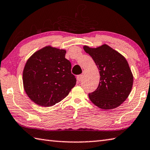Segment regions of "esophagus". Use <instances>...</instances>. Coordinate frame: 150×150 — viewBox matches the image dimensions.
Here are the masks:
<instances>
[{
  "instance_id": "34e87169",
  "label": "esophagus",
  "mask_w": 150,
  "mask_h": 150,
  "mask_svg": "<svg viewBox=\"0 0 150 150\" xmlns=\"http://www.w3.org/2000/svg\"><path fill=\"white\" fill-rule=\"evenodd\" d=\"M82 77H83V75H77V79L78 82H80V81L82 79Z\"/></svg>"
}]
</instances>
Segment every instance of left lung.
I'll list each match as a JSON object with an SVG mask.
<instances>
[{
    "label": "left lung",
    "instance_id": "8db88e82",
    "mask_svg": "<svg viewBox=\"0 0 150 150\" xmlns=\"http://www.w3.org/2000/svg\"><path fill=\"white\" fill-rule=\"evenodd\" d=\"M84 50L100 70L98 86L88 94L90 100L103 110L118 107L129 96L133 84V76L126 59L107 45L96 48L84 46Z\"/></svg>",
    "mask_w": 150,
    "mask_h": 150
}]
</instances>
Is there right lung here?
Listing matches in <instances>:
<instances>
[{
  "label": "right lung",
  "mask_w": 150,
  "mask_h": 150,
  "mask_svg": "<svg viewBox=\"0 0 150 150\" xmlns=\"http://www.w3.org/2000/svg\"><path fill=\"white\" fill-rule=\"evenodd\" d=\"M65 50L46 47L30 57L23 72L24 90L33 102L49 107L66 98L76 84Z\"/></svg>",
  "instance_id": "1"
}]
</instances>
